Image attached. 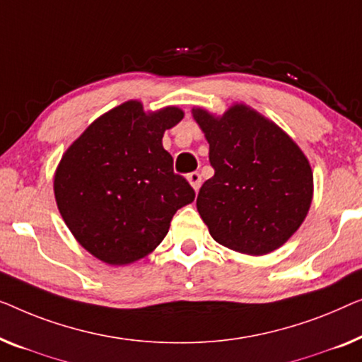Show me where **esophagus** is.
I'll return each instance as SVG.
<instances>
[{
  "label": "esophagus",
  "instance_id": "34e87169",
  "mask_svg": "<svg viewBox=\"0 0 362 362\" xmlns=\"http://www.w3.org/2000/svg\"><path fill=\"white\" fill-rule=\"evenodd\" d=\"M187 180L190 182V185L195 188V192H198V188L202 185V175L198 172H192V174L187 175Z\"/></svg>",
  "mask_w": 362,
  "mask_h": 362
}]
</instances>
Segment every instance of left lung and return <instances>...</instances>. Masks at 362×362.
I'll return each mask as SVG.
<instances>
[{"mask_svg": "<svg viewBox=\"0 0 362 362\" xmlns=\"http://www.w3.org/2000/svg\"><path fill=\"white\" fill-rule=\"evenodd\" d=\"M193 118L205 132L215 169L197 197L213 239L252 256L281 247L312 203L307 157L279 126L244 105L221 118L193 110Z\"/></svg>", "mask_w": 362, "mask_h": 362, "instance_id": "left-lung-1", "label": "left lung"}]
</instances>
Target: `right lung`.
<instances>
[{
    "instance_id": "1",
    "label": "right lung",
    "mask_w": 362,
    "mask_h": 362,
    "mask_svg": "<svg viewBox=\"0 0 362 362\" xmlns=\"http://www.w3.org/2000/svg\"><path fill=\"white\" fill-rule=\"evenodd\" d=\"M179 108L147 115L126 101L91 123L65 152L54 192L65 225L100 261L123 266L144 257L169 233L172 216L195 198L162 147Z\"/></svg>"
}]
</instances>
